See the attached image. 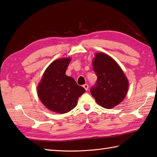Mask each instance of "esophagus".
<instances>
[{
    "instance_id": "obj_1",
    "label": "esophagus",
    "mask_w": 157,
    "mask_h": 157,
    "mask_svg": "<svg viewBox=\"0 0 157 157\" xmlns=\"http://www.w3.org/2000/svg\"><path fill=\"white\" fill-rule=\"evenodd\" d=\"M83 87L85 88V89L86 90H88V89H89V85L87 84H85V85H83Z\"/></svg>"
}]
</instances>
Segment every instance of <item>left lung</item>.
Instances as JSON below:
<instances>
[{"label":"left lung","instance_id":"1","mask_svg":"<svg viewBox=\"0 0 157 157\" xmlns=\"http://www.w3.org/2000/svg\"><path fill=\"white\" fill-rule=\"evenodd\" d=\"M93 67L97 79L90 93L99 105L111 109L126 96L129 85L126 76L112 58L101 52L95 54Z\"/></svg>","mask_w":157,"mask_h":157}]
</instances>
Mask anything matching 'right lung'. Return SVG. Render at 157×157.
<instances>
[{"label":"right lung","mask_w":157,"mask_h":157,"mask_svg":"<svg viewBox=\"0 0 157 157\" xmlns=\"http://www.w3.org/2000/svg\"><path fill=\"white\" fill-rule=\"evenodd\" d=\"M71 60V58H64L54 61L45 71L37 86L41 103L56 113H65L74 109L78 97L85 92L74 78L65 74Z\"/></svg>","instance_id":"obj_1"}]
</instances>
